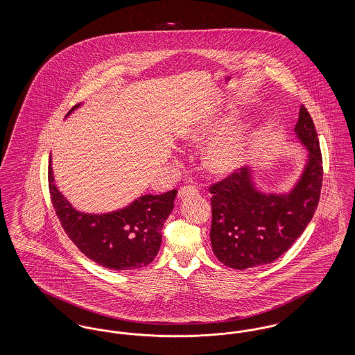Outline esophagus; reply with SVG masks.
<instances>
[{
  "label": "esophagus",
  "mask_w": 355,
  "mask_h": 355,
  "mask_svg": "<svg viewBox=\"0 0 355 355\" xmlns=\"http://www.w3.org/2000/svg\"><path fill=\"white\" fill-rule=\"evenodd\" d=\"M197 193H198V190L196 189V186H184V187H181V189H180V191H178V198L184 200V198H187V197L196 196Z\"/></svg>",
  "instance_id": "1"
}]
</instances>
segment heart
I'll return each mask as SVG.
<instances>
[{
	"mask_svg": "<svg viewBox=\"0 0 355 355\" xmlns=\"http://www.w3.org/2000/svg\"><path fill=\"white\" fill-rule=\"evenodd\" d=\"M225 119L206 121L189 129L184 137L190 142L203 144L220 133L225 126ZM249 148L250 133L248 125H243L227 135H220L209 145L203 155L205 166L214 175H230L245 165L249 155Z\"/></svg>",
	"mask_w": 355,
	"mask_h": 355,
	"instance_id": "1",
	"label": "heart"
}]
</instances>
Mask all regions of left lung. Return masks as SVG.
<instances>
[{
	"label": "left lung",
	"instance_id": "obj_1",
	"mask_svg": "<svg viewBox=\"0 0 355 355\" xmlns=\"http://www.w3.org/2000/svg\"><path fill=\"white\" fill-rule=\"evenodd\" d=\"M294 135L307 155L298 180L287 191H263L257 186L250 166L210 187V241L223 265L245 270L274 262L286 253L313 218L323 169L314 122L304 105Z\"/></svg>",
	"mask_w": 355,
	"mask_h": 355
}]
</instances>
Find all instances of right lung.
I'll list each match as a JSON object with an SVG mask.
<instances>
[{
    "label": "right lung",
    "instance_id": "obj_1",
    "mask_svg": "<svg viewBox=\"0 0 355 355\" xmlns=\"http://www.w3.org/2000/svg\"><path fill=\"white\" fill-rule=\"evenodd\" d=\"M81 105L74 106L67 119ZM49 189L55 214L74 245L102 268L116 271L135 270L152 262L162 242L164 222L177 196V190L159 196L144 194L114 211H80L55 185L51 157Z\"/></svg>",
    "mask_w": 355,
    "mask_h": 355
}]
</instances>
